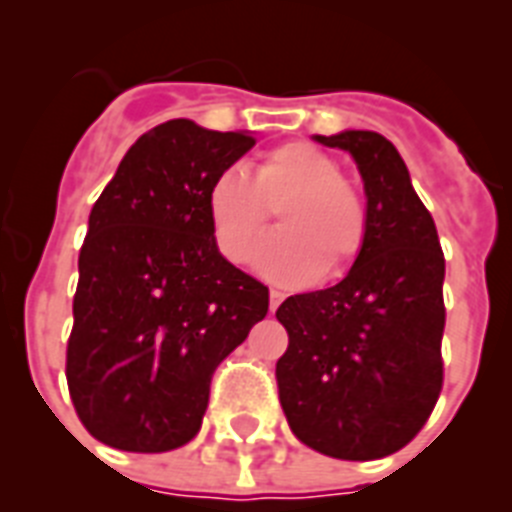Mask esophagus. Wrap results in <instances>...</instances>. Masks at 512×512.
<instances>
[{
    "mask_svg": "<svg viewBox=\"0 0 512 512\" xmlns=\"http://www.w3.org/2000/svg\"><path fill=\"white\" fill-rule=\"evenodd\" d=\"M282 300H285V292H279V290H272L269 292V310H277L279 308V303H282Z\"/></svg>",
    "mask_w": 512,
    "mask_h": 512,
    "instance_id": "34e87169",
    "label": "esophagus"
}]
</instances>
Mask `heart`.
<instances>
[{
	"label": "heart",
	"instance_id": "heart-1",
	"mask_svg": "<svg viewBox=\"0 0 512 512\" xmlns=\"http://www.w3.org/2000/svg\"><path fill=\"white\" fill-rule=\"evenodd\" d=\"M279 214L274 235L253 253V266L282 285H305L344 274L368 235V209L329 152L308 142H287L246 170H220L207 191V214L222 256L243 261L253 240Z\"/></svg>",
	"mask_w": 512,
	"mask_h": 512
}]
</instances>
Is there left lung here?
<instances>
[{
  "label": "left lung",
  "instance_id": "8db88e82",
  "mask_svg": "<svg viewBox=\"0 0 512 512\" xmlns=\"http://www.w3.org/2000/svg\"><path fill=\"white\" fill-rule=\"evenodd\" d=\"M316 142L349 152L365 186L368 235L347 277L277 308L290 344L279 404L295 438L344 461L401 451L443 388L445 259L399 150L378 131Z\"/></svg>",
  "mask_w": 512,
  "mask_h": 512
}]
</instances>
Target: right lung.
<instances>
[{
  "mask_svg": "<svg viewBox=\"0 0 512 512\" xmlns=\"http://www.w3.org/2000/svg\"><path fill=\"white\" fill-rule=\"evenodd\" d=\"M251 131L189 119L131 144L93 204L80 251L67 383L100 443L165 453L189 443L212 373L269 310V290L217 248L209 183L251 150Z\"/></svg>",
  "mask_w": 512,
  "mask_h": 512,
  "instance_id": "obj_1",
  "label": "right lung"
}]
</instances>
